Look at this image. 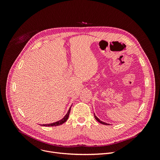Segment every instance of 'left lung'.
<instances>
[{"mask_svg": "<svg viewBox=\"0 0 160 160\" xmlns=\"http://www.w3.org/2000/svg\"><path fill=\"white\" fill-rule=\"evenodd\" d=\"M94 117H95V119L98 121V122H99L100 123H101V124H105V125H109V124H108V123H106V122H102V121H100L98 118V117L95 115V114L94 113Z\"/></svg>", "mask_w": 160, "mask_h": 160, "instance_id": "left-lung-1", "label": "left lung"}]
</instances>
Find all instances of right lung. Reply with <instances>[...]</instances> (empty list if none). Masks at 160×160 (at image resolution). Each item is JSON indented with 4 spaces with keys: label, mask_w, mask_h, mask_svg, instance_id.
I'll return each instance as SVG.
<instances>
[{
    "label": "right lung",
    "mask_w": 160,
    "mask_h": 160,
    "mask_svg": "<svg viewBox=\"0 0 160 160\" xmlns=\"http://www.w3.org/2000/svg\"><path fill=\"white\" fill-rule=\"evenodd\" d=\"M71 106L69 108V111L67 112V113H66V115H65V117L63 118L60 121H58L57 122H53V123H50V124H43L41 126H43V127H56V126H60L62 124H63L65 122H66V121L67 120V119L69 118V113L71 112Z\"/></svg>",
    "instance_id": "obj_1"
}]
</instances>
